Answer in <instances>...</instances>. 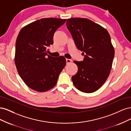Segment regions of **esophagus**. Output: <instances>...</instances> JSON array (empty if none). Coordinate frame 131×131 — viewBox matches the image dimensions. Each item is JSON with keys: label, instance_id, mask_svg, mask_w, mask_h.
Segmentation results:
<instances>
[{"label": "esophagus", "instance_id": "34e87169", "mask_svg": "<svg viewBox=\"0 0 131 131\" xmlns=\"http://www.w3.org/2000/svg\"><path fill=\"white\" fill-rule=\"evenodd\" d=\"M71 62H72V60H71V59H68V58L66 59V63H67V64H68V63H71Z\"/></svg>", "mask_w": 131, "mask_h": 131}]
</instances>
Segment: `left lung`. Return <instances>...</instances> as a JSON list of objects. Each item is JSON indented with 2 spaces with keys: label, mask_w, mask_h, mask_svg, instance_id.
<instances>
[{
  "label": "left lung",
  "mask_w": 131,
  "mask_h": 131,
  "mask_svg": "<svg viewBox=\"0 0 131 131\" xmlns=\"http://www.w3.org/2000/svg\"><path fill=\"white\" fill-rule=\"evenodd\" d=\"M66 25L78 49L85 54L82 61H74L78 70L72 78L73 84L81 92H95L104 84L112 67L115 50L110 35L88 18H69Z\"/></svg>",
  "instance_id": "1"
}]
</instances>
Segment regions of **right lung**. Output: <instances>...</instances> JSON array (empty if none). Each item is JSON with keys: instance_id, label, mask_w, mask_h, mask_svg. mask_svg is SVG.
I'll list each match as a JSON object with an SVG mask.
<instances>
[{"instance_id": "right-lung-1", "label": "right lung", "mask_w": 131, "mask_h": 131, "mask_svg": "<svg viewBox=\"0 0 131 131\" xmlns=\"http://www.w3.org/2000/svg\"><path fill=\"white\" fill-rule=\"evenodd\" d=\"M66 19L46 18L23 27L16 42L15 63L21 79L29 88L46 92L56 85L66 64L64 57L47 54V47L53 43L56 30Z\"/></svg>"}]
</instances>
